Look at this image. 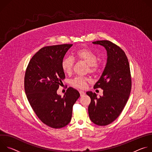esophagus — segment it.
I'll return each mask as SVG.
<instances>
[{
	"label": "esophagus",
	"mask_w": 152,
	"mask_h": 152,
	"mask_svg": "<svg viewBox=\"0 0 152 152\" xmlns=\"http://www.w3.org/2000/svg\"><path fill=\"white\" fill-rule=\"evenodd\" d=\"M79 93H80V96H83L85 94V93L84 91H79Z\"/></svg>",
	"instance_id": "esophagus-1"
}]
</instances>
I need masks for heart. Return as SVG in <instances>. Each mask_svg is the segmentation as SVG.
<instances>
[{"instance_id": "obj_1", "label": "heart", "mask_w": 152, "mask_h": 152, "mask_svg": "<svg viewBox=\"0 0 152 152\" xmlns=\"http://www.w3.org/2000/svg\"><path fill=\"white\" fill-rule=\"evenodd\" d=\"M76 59L83 61L88 65V71L90 73H94L99 69V65L97 63V56L93 51L88 49L82 48L75 51L72 57H66L62 59L61 62V67L63 71L66 73H70L74 66V60ZM89 81V79L85 77H76L72 81V84L75 87L79 88H84L86 87V83Z\"/></svg>"}]
</instances>
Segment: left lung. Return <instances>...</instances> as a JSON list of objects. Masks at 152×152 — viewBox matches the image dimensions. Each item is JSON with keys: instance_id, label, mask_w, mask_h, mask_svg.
<instances>
[{"instance_id": "1", "label": "left lung", "mask_w": 152, "mask_h": 152, "mask_svg": "<svg viewBox=\"0 0 152 152\" xmlns=\"http://www.w3.org/2000/svg\"><path fill=\"white\" fill-rule=\"evenodd\" d=\"M103 46L107 51V62L94 88L103 90V96L97 98L96 93L86 92L91 98L88 106L90 120L99 126H106L120 115L128 100L132 87L131 71L124 52L111 41L93 42Z\"/></svg>"}]
</instances>
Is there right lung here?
<instances>
[{
  "mask_svg": "<svg viewBox=\"0 0 152 152\" xmlns=\"http://www.w3.org/2000/svg\"><path fill=\"white\" fill-rule=\"evenodd\" d=\"M73 45H60L41 48L30 60L25 76L28 100L39 119L55 129L67 126L71 121L73 106L80 97L77 90L69 87L63 97L57 90L65 79L61 62Z\"/></svg>",
  "mask_w": 152,
  "mask_h": 152,
  "instance_id": "right-lung-1",
  "label": "right lung"
}]
</instances>
